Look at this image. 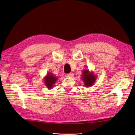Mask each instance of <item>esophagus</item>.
Wrapping results in <instances>:
<instances>
[{
    "mask_svg": "<svg viewBox=\"0 0 135 135\" xmlns=\"http://www.w3.org/2000/svg\"><path fill=\"white\" fill-rule=\"evenodd\" d=\"M73 76H74V74H73V73H69V74H65V76L68 77V78L72 77Z\"/></svg>",
    "mask_w": 135,
    "mask_h": 135,
    "instance_id": "1",
    "label": "esophagus"
}]
</instances>
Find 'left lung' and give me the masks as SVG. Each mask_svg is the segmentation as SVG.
I'll list each match as a JSON object with an SVG mask.
<instances>
[{
  "label": "left lung",
  "instance_id": "left-lung-1",
  "mask_svg": "<svg viewBox=\"0 0 135 135\" xmlns=\"http://www.w3.org/2000/svg\"><path fill=\"white\" fill-rule=\"evenodd\" d=\"M82 79L84 81V85L86 87H90L95 83L96 77L92 73H89L88 70H85L83 72Z\"/></svg>",
  "mask_w": 135,
  "mask_h": 135
}]
</instances>
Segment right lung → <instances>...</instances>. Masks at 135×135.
Returning <instances> with one entry per match:
<instances>
[{"mask_svg":"<svg viewBox=\"0 0 135 135\" xmlns=\"http://www.w3.org/2000/svg\"><path fill=\"white\" fill-rule=\"evenodd\" d=\"M57 78L53 75L52 74H50V73H48L47 76L45 77V83H46V86L49 89H51L52 87L54 86V84L55 83L57 80Z\"/></svg>","mask_w":135,"mask_h":135,"instance_id":"obj_1","label":"right lung"}]
</instances>
